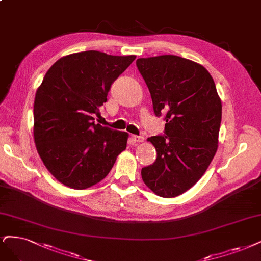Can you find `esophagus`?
I'll return each mask as SVG.
<instances>
[{"label":"esophagus","mask_w":261,"mask_h":261,"mask_svg":"<svg viewBox=\"0 0 261 261\" xmlns=\"http://www.w3.org/2000/svg\"><path fill=\"white\" fill-rule=\"evenodd\" d=\"M132 140L134 142H142L143 140H145V138H143L142 136H136V135H133L132 136Z\"/></svg>","instance_id":"34e87169"}]
</instances>
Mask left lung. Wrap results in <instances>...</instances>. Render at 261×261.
<instances>
[{"instance_id":"obj_1","label":"left lung","mask_w":261,"mask_h":261,"mask_svg":"<svg viewBox=\"0 0 261 261\" xmlns=\"http://www.w3.org/2000/svg\"><path fill=\"white\" fill-rule=\"evenodd\" d=\"M136 65L149 88L156 116L165 115V135L148 138L158 156L141 169L156 195L175 197L192 188L218 148L221 100L202 65L175 55L139 58Z\"/></svg>"}]
</instances>
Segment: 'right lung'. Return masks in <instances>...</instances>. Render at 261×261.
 I'll use <instances>...</instances> for the list:
<instances>
[{"label": "right lung", "instance_id": "obj_1", "mask_svg": "<svg viewBox=\"0 0 261 261\" xmlns=\"http://www.w3.org/2000/svg\"><path fill=\"white\" fill-rule=\"evenodd\" d=\"M135 58L86 50L61 57L45 74L34 98V142L62 185L83 190L98 184L126 149L128 134L95 124L94 116Z\"/></svg>", "mask_w": 261, "mask_h": 261}]
</instances>
